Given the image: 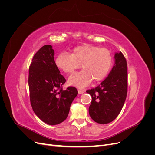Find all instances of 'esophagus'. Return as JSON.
<instances>
[{
	"instance_id": "esophagus-1",
	"label": "esophagus",
	"mask_w": 155,
	"mask_h": 155,
	"mask_svg": "<svg viewBox=\"0 0 155 155\" xmlns=\"http://www.w3.org/2000/svg\"><path fill=\"white\" fill-rule=\"evenodd\" d=\"M83 90H82V89H78V94H83Z\"/></svg>"
}]
</instances>
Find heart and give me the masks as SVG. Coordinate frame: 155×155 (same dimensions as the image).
<instances>
[{
    "mask_svg": "<svg viewBox=\"0 0 155 155\" xmlns=\"http://www.w3.org/2000/svg\"><path fill=\"white\" fill-rule=\"evenodd\" d=\"M113 63L110 51L105 48L88 44L75 47L71 55L60 53L55 59V64L66 74H70L80 68L83 70L74 73L68 79V85L78 88H84L90 84L92 79L99 82L109 74Z\"/></svg>",
    "mask_w": 155,
    "mask_h": 155,
    "instance_id": "obj_1",
    "label": "heart"
}]
</instances>
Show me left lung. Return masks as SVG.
Listing matches in <instances>:
<instances>
[{
	"mask_svg": "<svg viewBox=\"0 0 155 155\" xmlns=\"http://www.w3.org/2000/svg\"><path fill=\"white\" fill-rule=\"evenodd\" d=\"M115 63L109 76L100 85L87 91L92 96L88 112L96 122L107 124L121 112L127 92V64L123 54L114 55Z\"/></svg>",
	"mask_w": 155,
	"mask_h": 155,
	"instance_id": "obj_1",
	"label": "left lung"
}]
</instances>
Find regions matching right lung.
<instances>
[{
  "instance_id": "1",
  "label": "right lung",
  "mask_w": 155,
  "mask_h": 155,
  "mask_svg": "<svg viewBox=\"0 0 155 155\" xmlns=\"http://www.w3.org/2000/svg\"><path fill=\"white\" fill-rule=\"evenodd\" d=\"M54 55L51 45L41 47L32 59L28 76L33 110L43 122L50 125L66 120L70 105L78 94L74 87L63 89L66 79L60 74Z\"/></svg>"
}]
</instances>
